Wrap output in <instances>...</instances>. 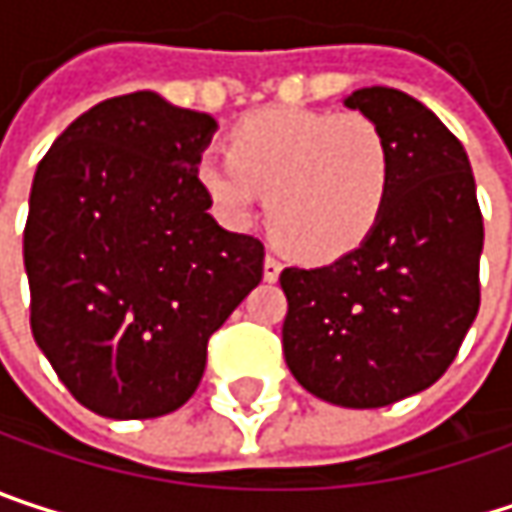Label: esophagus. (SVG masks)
Wrapping results in <instances>:
<instances>
[{
    "label": "esophagus",
    "instance_id": "34e87169",
    "mask_svg": "<svg viewBox=\"0 0 512 512\" xmlns=\"http://www.w3.org/2000/svg\"><path fill=\"white\" fill-rule=\"evenodd\" d=\"M278 275H281V260L275 255L263 257V278H266V281H275Z\"/></svg>",
    "mask_w": 512,
    "mask_h": 512
}]
</instances>
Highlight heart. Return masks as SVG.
I'll return each mask as SVG.
<instances>
[{"mask_svg": "<svg viewBox=\"0 0 512 512\" xmlns=\"http://www.w3.org/2000/svg\"><path fill=\"white\" fill-rule=\"evenodd\" d=\"M195 177L228 222H249L266 192V225L290 255L326 263L358 249L382 219L391 151L361 112L269 106L228 133V154Z\"/></svg>", "mask_w": 512, "mask_h": 512, "instance_id": "heart-1", "label": "heart"}]
</instances>
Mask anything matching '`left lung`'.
<instances>
[{"label":"left lung","mask_w":512,"mask_h":512,"mask_svg":"<svg viewBox=\"0 0 512 512\" xmlns=\"http://www.w3.org/2000/svg\"><path fill=\"white\" fill-rule=\"evenodd\" d=\"M391 151V192L373 234L329 266L281 272L284 358L314 397L379 409L430 388L480 308L483 216L460 139L397 88H358Z\"/></svg>","instance_id":"obj_1"}]
</instances>
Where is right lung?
Here are the masks:
<instances>
[{"label": "right lung", "instance_id": "add662e5", "mask_svg": "<svg viewBox=\"0 0 512 512\" xmlns=\"http://www.w3.org/2000/svg\"><path fill=\"white\" fill-rule=\"evenodd\" d=\"M207 112L154 91L103 100L41 159L23 260L32 335L103 418H159L198 388L210 335L263 278V243L225 231L195 168Z\"/></svg>", "mask_w": 512, "mask_h": 512}]
</instances>
